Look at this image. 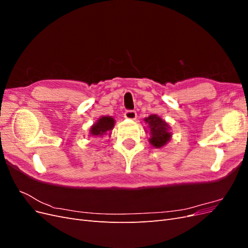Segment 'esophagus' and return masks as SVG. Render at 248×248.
<instances>
[{
	"label": "esophagus",
	"instance_id": "obj_1",
	"mask_svg": "<svg viewBox=\"0 0 248 248\" xmlns=\"http://www.w3.org/2000/svg\"><path fill=\"white\" fill-rule=\"evenodd\" d=\"M124 117L126 119H129V120H134L137 118V111L136 110H126Z\"/></svg>",
	"mask_w": 248,
	"mask_h": 248
}]
</instances>
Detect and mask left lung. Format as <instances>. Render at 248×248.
Here are the masks:
<instances>
[{"label": "left lung", "mask_w": 248, "mask_h": 248, "mask_svg": "<svg viewBox=\"0 0 248 248\" xmlns=\"http://www.w3.org/2000/svg\"><path fill=\"white\" fill-rule=\"evenodd\" d=\"M150 129L149 141L155 148H161L167 145L171 138L170 125L157 115H150L145 119Z\"/></svg>", "instance_id": "left-lung-1"}]
</instances>
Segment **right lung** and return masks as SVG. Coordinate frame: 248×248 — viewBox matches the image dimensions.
Masks as SVG:
<instances>
[{
	"instance_id": "right-lung-1",
	"label": "right lung",
	"mask_w": 248,
	"mask_h": 248,
	"mask_svg": "<svg viewBox=\"0 0 248 248\" xmlns=\"http://www.w3.org/2000/svg\"><path fill=\"white\" fill-rule=\"evenodd\" d=\"M115 126V120L109 116L101 117L98 121H97L90 130V134L92 137H102L104 134L110 133V130L114 128Z\"/></svg>"
}]
</instances>
